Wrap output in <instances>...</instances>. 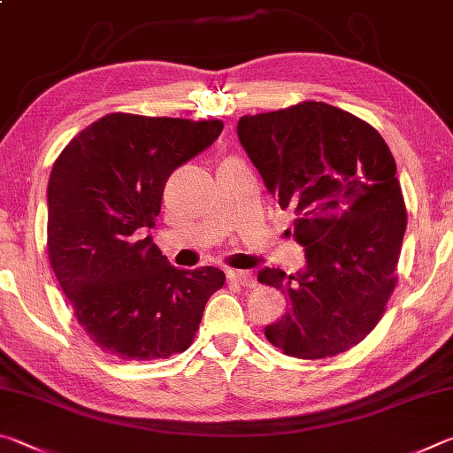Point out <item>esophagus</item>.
<instances>
[{
  "instance_id": "34e87169",
  "label": "esophagus",
  "mask_w": 453,
  "mask_h": 453,
  "mask_svg": "<svg viewBox=\"0 0 453 453\" xmlns=\"http://www.w3.org/2000/svg\"><path fill=\"white\" fill-rule=\"evenodd\" d=\"M226 279H228V282H233V284H241V287H255L257 284V279L255 276H252L250 273H244V271H231L226 274Z\"/></svg>"
}]
</instances>
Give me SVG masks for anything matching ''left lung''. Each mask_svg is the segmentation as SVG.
Returning a JSON list of instances; mask_svg holds the SVG:
<instances>
[{"mask_svg":"<svg viewBox=\"0 0 453 453\" xmlns=\"http://www.w3.org/2000/svg\"><path fill=\"white\" fill-rule=\"evenodd\" d=\"M236 131L268 193L295 212L292 234L306 249L304 271L258 273L288 300L268 342L300 360L350 350L398 282L408 217L390 149L370 123L322 101L244 115Z\"/></svg>","mask_w":453,"mask_h":453,"instance_id":"1","label":"left lung"}]
</instances>
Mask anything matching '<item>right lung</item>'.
<instances>
[{"instance_id":"obj_1","label":"right lung","mask_w":453,"mask_h":453,"mask_svg":"<svg viewBox=\"0 0 453 453\" xmlns=\"http://www.w3.org/2000/svg\"><path fill=\"white\" fill-rule=\"evenodd\" d=\"M220 119L109 113L55 158L47 187V252L79 326L121 360L185 352L206 300L225 284L214 266L179 271L145 228L177 166L211 147Z\"/></svg>"}]
</instances>
